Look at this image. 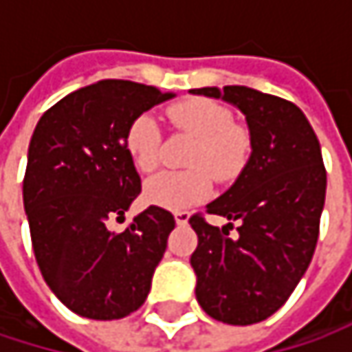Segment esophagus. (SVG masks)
<instances>
[{
    "label": "esophagus",
    "mask_w": 352,
    "mask_h": 352,
    "mask_svg": "<svg viewBox=\"0 0 352 352\" xmlns=\"http://www.w3.org/2000/svg\"><path fill=\"white\" fill-rule=\"evenodd\" d=\"M187 220H189V212H175V222L179 226L187 224Z\"/></svg>",
    "instance_id": "esophagus-1"
}]
</instances>
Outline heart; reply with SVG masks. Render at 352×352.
I'll list each match as a JSON object with an SVG mask.
<instances>
[{
  "label": "heart",
  "mask_w": 352,
  "mask_h": 352,
  "mask_svg": "<svg viewBox=\"0 0 352 352\" xmlns=\"http://www.w3.org/2000/svg\"><path fill=\"white\" fill-rule=\"evenodd\" d=\"M177 130L195 138L187 157V171L159 173L144 183V197L167 210H185L210 197L214 179L234 181L250 155V136L234 124L226 106L212 100H185L167 109ZM126 151L140 173H151L159 165V126L148 113L138 116L126 132Z\"/></svg>",
  "instance_id": "obj_1"
}]
</instances>
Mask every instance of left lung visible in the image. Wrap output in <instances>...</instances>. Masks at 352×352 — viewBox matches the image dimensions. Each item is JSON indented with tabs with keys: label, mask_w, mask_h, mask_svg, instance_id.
<instances>
[{
	"label": "left lung",
	"mask_w": 352,
	"mask_h": 352,
	"mask_svg": "<svg viewBox=\"0 0 352 352\" xmlns=\"http://www.w3.org/2000/svg\"><path fill=\"white\" fill-rule=\"evenodd\" d=\"M222 98L246 116L250 159L236 183L206 212L226 226L189 218L197 234L191 267L208 316L248 326L275 314L306 273L320 232L326 169L316 134L296 104L243 85L191 89ZM237 224V234L230 230Z\"/></svg>",
	"instance_id": "8db88e82"
}]
</instances>
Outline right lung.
Segmentation results:
<instances>
[{
  "mask_svg": "<svg viewBox=\"0 0 352 352\" xmlns=\"http://www.w3.org/2000/svg\"><path fill=\"white\" fill-rule=\"evenodd\" d=\"M171 98L151 85L106 79L69 94L36 124L24 175L32 248L46 285L79 316H128L151 292L173 214L148 206L124 232L106 222L124 216L140 193L126 151L128 126Z\"/></svg>",
  "mask_w": 352,
  "mask_h": 352,
  "instance_id": "1",
  "label": "right lung"
}]
</instances>
